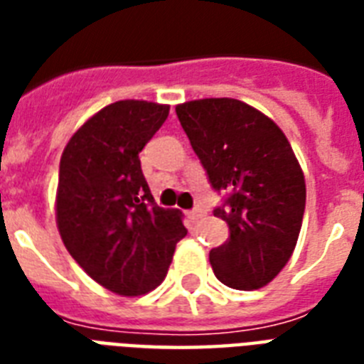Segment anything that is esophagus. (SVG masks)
Masks as SVG:
<instances>
[{
    "instance_id": "34e87169",
    "label": "esophagus",
    "mask_w": 364,
    "mask_h": 364,
    "mask_svg": "<svg viewBox=\"0 0 364 364\" xmlns=\"http://www.w3.org/2000/svg\"><path fill=\"white\" fill-rule=\"evenodd\" d=\"M188 217H191V221L193 223H198L202 217H204V211L202 210H193V211H188Z\"/></svg>"
}]
</instances>
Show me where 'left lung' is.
Returning <instances> with one entry per match:
<instances>
[{
	"mask_svg": "<svg viewBox=\"0 0 364 364\" xmlns=\"http://www.w3.org/2000/svg\"><path fill=\"white\" fill-rule=\"evenodd\" d=\"M176 113L213 188L228 191L213 211L230 230L210 253L217 279L240 291L264 287L291 259L304 217V171L291 143L240 100H193Z\"/></svg>",
	"mask_w": 364,
	"mask_h": 364,
	"instance_id": "obj_1",
	"label": "left lung"
}]
</instances>
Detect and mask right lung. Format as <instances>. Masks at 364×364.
Listing matches in <instances>:
<instances>
[{"mask_svg":"<svg viewBox=\"0 0 364 364\" xmlns=\"http://www.w3.org/2000/svg\"><path fill=\"white\" fill-rule=\"evenodd\" d=\"M170 105L121 100L70 137L60 159L56 225L77 264L102 287L139 296L164 282L183 213L154 204L139 162Z\"/></svg>","mask_w":364,"mask_h":364,"instance_id":"right-lung-1","label":"right lung"}]
</instances>
